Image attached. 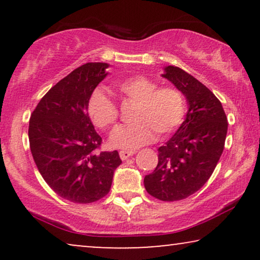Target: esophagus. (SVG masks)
Listing matches in <instances>:
<instances>
[{"instance_id":"34e87169","label":"esophagus","mask_w":260,"mask_h":260,"mask_svg":"<svg viewBox=\"0 0 260 260\" xmlns=\"http://www.w3.org/2000/svg\"><path fill=\"white\" fill-rule=\"evenodd\" d=\"M135 154V151H129V150H120L119 151V156H120V158L123 159H126V158H129L130 156H133Z\"/></svg>"}]
</instances>
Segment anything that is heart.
I'll return each instance as SVG.
<instances>
[{
    "mask_svg": "<svg viewBox=\"0 0 260 260\" xmlns=\"http://www.w3.org/2000/svg\"><path fill=\"white\" fill-rule=\"evenodd\" d=\"M117 90L127 101L136 103L133 118L136 122L116 127L110 137L112 145L122 149H136L158 136L174 133L183 122L186 102L179 88L161 86L147 77H131L119 81ZM87 113L92 123L108 129L118 119L116 103L104 92H92L87 102Z\"/></svg>",
    "mask_w": 260,
    "mask_h": 260,
    "instance_id": "obj_1",
    "label": "heart"
}]
</instances>
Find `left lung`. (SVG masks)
I'll return each instance as SVG.
<instances>
[{
  "label": "left lung",
  "mask_w": 260,
  "mask_h": 260,
  "mask_svg": "<svg viewBox=\"0 0 260 260\" xmlns=\"http://www.w3.org/2000/svg\"><path fill=\"white\" fill-rule=\"evenodd\" d=\"M162 77L182 92L188 112L173 137L158 148V163L145 175L144 187L158 200L179 201L211 177L225 147L229 123L219 99L186 71L167 66Z\"/></svg>",
  "instance_id": "8db88e82"
}]
</instances>
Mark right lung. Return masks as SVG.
Segmentation results:
<instances>
[{"label":"right lung","mask_w":260,"mask_h":260,"mask_svg":"<svg viewBox=\"0 0 260 260\" xmlns=\"http://www.w3.org/2000/svg\"><path fill=\"white\" fill-rule=\"evenodd\" d=\"M109 63L87 62L55 84L29 119V147L41 176L59 197L91 204L110 191L122 163L118 151H98L102 137L87 113V102L108 76Z\"/></svg>","instance_id":"1"}]
</instances>
